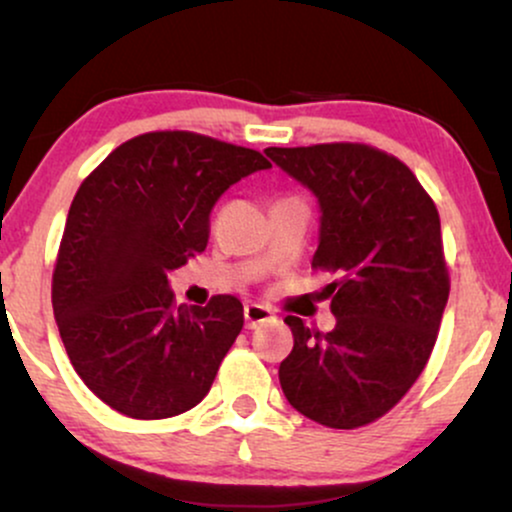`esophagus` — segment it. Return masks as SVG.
Here are the masks:
<instances>
[{
  "instance_id": "obj_1",
  "label": "esophagus",
  "mask_w": 512,
  "mask_h": 512,
  "mask_svg": "<svg viewBox=\"0 0 512 512\" xmlns=\"http://www.w3.org/2000/svg\"><path fill=\"white\" fill-rule=\"evenodd\" d=\"M243 315H245V327H248V330H252V327H257V325H262V322H269L274 317L272 310H269L267 305H260V303L245 305Z\"/></svg>"
}]
</instances>
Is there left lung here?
<instances>
[{"label":"left lung","instance_id":"8db88e82","mask_svg":"<svg viewBox=\"0 0 512 512\" xmlns=\"http://www.w3.org/2000/svg\"><path fill=\"white\" fill-rule=\"evenodd\" d=\"M320 204L315 269L339 279L332 332L286 317L293 351L279 383L303 416L330 428L380 419L409 392L436 344L450 279L440 219L416 175L366 144L264 149Z\"/></svg>","mask_w":512,"mask_h":512}]
</instances>
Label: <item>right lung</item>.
I'll use <instances>...</instances> for the list:
<instances>
[{"mask_svg":"<svg viewBox=\"0 0 512 512\" xmlns=\"http://www.w3.org/2000/svg\"><path fill=\"white\" fill-rule=\"evenodd\" d=\"M260 151L195 132L120 144L81 182L52 274V310L88 390L132 419H168L207 397L243 330V303L175 305L168 272L207 248L209 214Z\"/></svg>","mask_w":512,"mask_h":512,"instance_id":"1","label":"right lung"}]
</instances>
